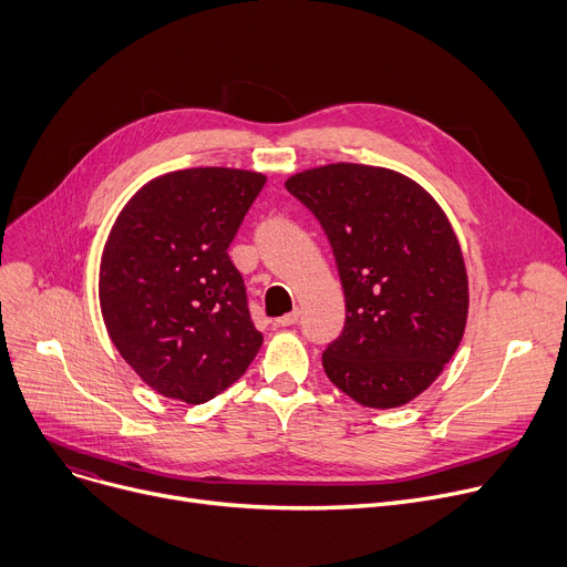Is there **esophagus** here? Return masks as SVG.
<instances>
[{
  "label": "esophagus",
  "mask_w": 567,
  "mask_h": 567,
  "mask_svg": "<svg viewBox=\"0 0 567 567\" xmlns=\"http://www.w3.org/2000/svg\"><path fill=\"white\" fill-rule=\"evenodd\" d=\"M298 319H300V310L296 308V310H291L289 315L280 317V319H278V326H293V323H298Z\"/></svg>",
  "instance_id": "1"
}]
</instances>
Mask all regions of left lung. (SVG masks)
I'll list each match as a JSON object with an SVG mask.
<instances>
[{"label": "left lung", "instance_id": "8db88e82", "mask_svg": "<svg viewBox=\"0 0 567 567\" xmlns=\"http://www.w3.org/2000/svg\"><path fill=\"white\" fill-rule=\"evenodd\" d=\"M285 186L321 223L344 287L326 375L367 408L408 403L442 373L467 321L465 261L444 212L417 182L362 164L303 171Z\"/></svg>", "mask_w": 567, "mask_h": 567}]
</instances>
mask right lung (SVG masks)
I'll use <instances>...</instances> for the list:
<instances>
[{
    "instance_id": "1",
    "label": "right lung",
    "mask_w": 567,
    "mask_h": 567,
    "mask_svg": "<svg viewBox=\"0 0 567 567\" xmlns=\"http://www.w3.org/2000/svg\"><path fill=\"white\" fill-rule=\"evenodd\" d=\"M267 177L186 168L125 205L100 264L111 342L168 399L205 403L237 383L264 337L228 248Z\"/></svg>"
}]
</instances>
